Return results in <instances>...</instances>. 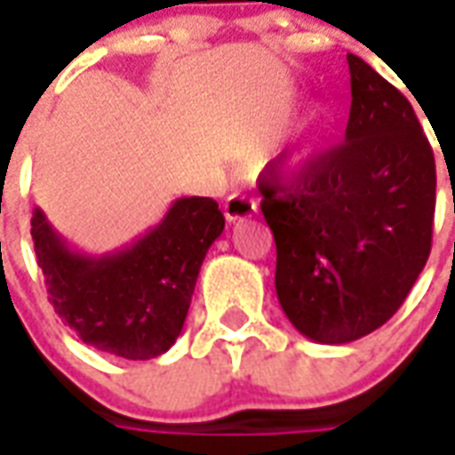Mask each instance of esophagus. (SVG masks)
<instances>
[{
  "instance_id": "1",
  "label": "esophagus",
  "mask_w": 455,
  "mask_h": 455,
  "mask_svg": "<svg viewBox=\"0 0 455 455\" xmlns=\"http://www.w3.org/2000/svg\"><path fill=\"white\" fill-rule=\"evenodd\" d=\"M256 212H259V202L246 195H231L224 202V217L228 221H243V219L253 217Z\"/></svg>"
}]
</instances>
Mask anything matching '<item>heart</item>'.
I'll return each instance as SVG.
<instances>
[{
	"label": "heart",
	"instance_id": "b5f03b06",
	"mask_svg": "<svg viewBox=\"0 0 455 455\" xmlns=\"http://www.w3.org/2000/svg\"><path fill=\"white\" fill-rule=\"evenodd\" d=\"M330 132H332V120H330L325 110L313 113V117L305 123L303 130L298 132V138L291 145V150H288V157H285L288 164L291 167H303V164H307V162L315 157L317 152L325 148Z\"/></svg>",
	"mask_w": 455,
	"mask_h": 455
}]
</instances>
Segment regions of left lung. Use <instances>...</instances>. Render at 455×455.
I'll list each match as a JSON object with an SVG mask.
<instances>
[{"label": "left lung", "instance_id": "left-lung-1", "mask_svg": "<svg viewBox=\"0 0 455 455\" xmlns=\"http://www.w3.org/2000/svg\"><path fill=\"white\" fill-rule=\"evenodd\" d=\"M345 142L281 180L260 177V212L275 238V293L305 338L345 345L382 327L427 266L436 162L414 108L347 53Z\"/></svg>", "mask_w": 455, "mask_h": 455}]
</instances>
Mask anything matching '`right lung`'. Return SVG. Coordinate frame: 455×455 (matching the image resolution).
<instances>
[{
	"label": "right lung",
	"instance_id": "1",
	"mask_svg": "<svg viewBox=\"0 0 455 455\" xmlns=\"http://www.w3.org/2000/svg\"><path fill=\"white\" fill-rule=\"evenodd\" d=\"M221 231L224 214L214 199L182 196L135 243L85 256L68 249L41 209L31 217L53 310L85 345L125 360H152L172 347L202 260Z\"/></svg>",
	"mask_w": 455,
	"mask_h": 455
}]
</instances>
